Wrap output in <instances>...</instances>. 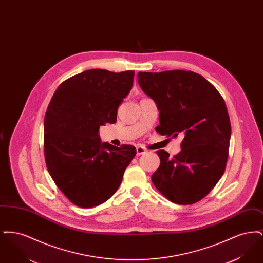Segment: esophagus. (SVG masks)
I'll return each mask as SVG.
<instances>
[{
	"label": "esophagus",
	"instance_id": "esophagus-1",
	"mask_svg": "<svg viewBox=\"0 0 263 263\" xmlns=\"http://www.w3.org/2000/svg\"><path fill=\"white\" fill-rule=\"evenodd\" d=\"M136 151H137V156H141V155L146 154V149L143 148V147H137Z\"/></svg>",
	"mask_w": 263,
	"mask_h": 263
}]
</instances>
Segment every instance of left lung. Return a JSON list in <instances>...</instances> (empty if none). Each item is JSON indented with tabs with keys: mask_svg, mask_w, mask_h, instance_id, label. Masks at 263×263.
I'll return each mask as SVG.
<instances>
[{
	"mask_svg": "<svg viewBox=\"0 0 263 263\" xmlns=\"http://www.w3.org/2000/svg\"><path fill=\"white\" fill-rule=\"evenodd\" d=\"M142 90L157 104L161 135H184L174 158L157 152L159 168L152 175L156 188L168 200L188 205L201 200L225 172L231 122L225 101L204 77L191 71L139 72Z\"/></svg>",
	"mask_w": 263,
	"mask_h": 263,
	"instance_id": "1",
	"label": "left lung"
}]
</instances>
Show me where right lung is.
I'll use <instances>...</instances> for the list:
<instances>
[{
	"mask_svg": "<svg viewBox=\"0 0 263 263\" xmlns=\"http://www.w3.org/2000/svg\"><path fill=\"white\" fill-rule=\"evenodd\" d=\"M134 71L91 69L63 82L44 117L47 170L64 195L82 208L108 200L119 187L136 148L101 142L100 127L113 124L130 92Z\"/></svg>",
	"mask_w": 263,
	"mask_h": 263,
	"instance_id": "add662e5",
	"label": "right lung"
}]
</instances>
